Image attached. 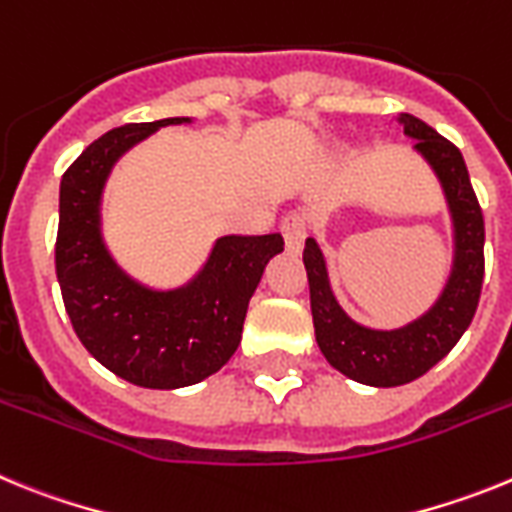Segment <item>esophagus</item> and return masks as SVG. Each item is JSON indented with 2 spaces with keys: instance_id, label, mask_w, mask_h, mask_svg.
I'll use <instances>...</instances> for the list:
<instances>
[{
  "instance_id": "obj_1",
  "label": "esophagus",
  "mask_w": 512,
  "mask_h": 512,
  "mask_svg": "<svg viewBox=\"0 0 512 512\" xmlns=\"http://www.w3.org/2000/svg\"><path fill=\"white\" fill-rule=\"evenodd\" d=\"M282 235H284V243H287V251L297 253L302 248L307 238V223L302 215H289L284 217L282 223Z\"/></svg>"
}]
</instances>
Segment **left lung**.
<instances>
[{"mask_svg": "<svg viewBox=\"0 0 512 512\" xmlns=\"http://www.w3.org/2000/svg\"><path fill=\"white\" fill-rule=\"evenodd\" d=\"M397 125L415 140L413 151L431 166L449 207L454 256L436 302L400 328H369L341 307L330 287L325 253L315 238H307L302 256L320 351L333 369L369 387L413 382L449 354L472 323L485 279V220L464 156L415 115H397Z\"/></svg>", "mask_w": 512, "mask_h": 512, "instance_id": "obj_1", "label": "left lung"}]
</instances>
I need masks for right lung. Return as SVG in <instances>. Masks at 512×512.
<instances>
[{
    "label": "right lung",
    "instance_id": "right-lung-1",
    "mask_svg": "<svg viewBox=\"0 0 512 512\" xmlns=\"http://www.w3.org/2000/svg\"><path fill=\"white\" fill-rule=\"evenodd\" d=\"M135 122L104 133L76 158L58 192L56 274L76 336L112 374L148 390L212 377L241 343L248 300L284 251L279 233L220 235L205 264L176 287H151L122 269L104 241V187L122 156L166 125Z\"/></svg>",
    "mask_w": 512,
    "mask_h": 512
}]
</instances>
